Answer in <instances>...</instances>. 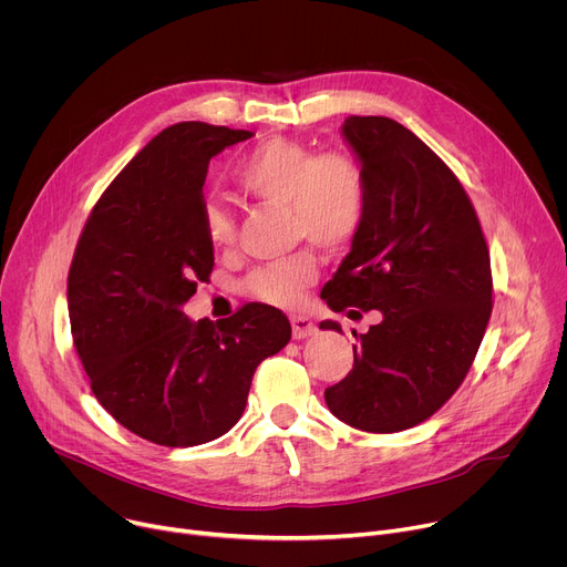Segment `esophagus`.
I'll list each match as a JSON object with an SVG mask.
<instances>
[{
	"mask_svg": "<svg viewBox=\"0 0 567 567\" xmlns=\"http://www.w3.org/2000/svg\"><path fill=\"white\" fill-rule=\"evenodd\" d=\"M290 327H292V338H297V340L309 338L316 333V324L307 316H292Z\"/></svg>",
	"mask_w": 567,
	"mask_h": 567,
	"instance_id": "obj_1",
	"label": "esophagus"
}]
</instances>
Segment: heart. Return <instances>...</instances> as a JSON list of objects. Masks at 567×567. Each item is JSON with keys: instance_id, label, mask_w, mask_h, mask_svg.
I'll return each instance as SVG.
<instances>
[{"instance_id": "1", "label": "heart", "mask_w": 567, "mask_h": 567, "mask_svg": "<svg viewBox=\"0 0 567 567\" xmlns=\"http://www.w3.org/2000/svg\"><path fill=\"white\" fill-rule=\"evenodd\" d=\"M243 193L266 204L286 206L292 213L297 236H309L322 249L336 251L350 243L365 215L363 169L344 152L313 154L290 138L260 143L236 169ZM204 234L213 247H229L236 225L231 210L220 202H208L202 213ZM318 279V258L301 249L286 260L251 270L243 290L270 307H297Z\"/></svg>"}]
</instances>
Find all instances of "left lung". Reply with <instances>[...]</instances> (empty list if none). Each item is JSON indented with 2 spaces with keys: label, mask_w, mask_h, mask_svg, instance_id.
Wrapping results in <instances>:
<instances>
[{
  "label": "left lung",
  "mask_w": 567,
  "mask_h": 567,
  "mask_svg": "<svg viewBox=\"0 0 567 567\" xmlns=\"http://www.w3.org/2000/svg\"><path fill=\"white\" fill-rule=\"evenodd\" d=\"M365 177L352 249L322 288L336 313L379 311L354 344V368L324 390L354 429L393 433L439 411L463 383L493 311L491 254L454 177L413 132L381 115L340 126ZM320 329L340 331L333 320Z\"/></svg>",
  "instance_id": "8db88e82"
}]
</instances>
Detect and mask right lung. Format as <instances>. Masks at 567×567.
<instances>
[{
    "label": "right lung",
    "mask_w": 567,
    "mask_h": 567,
    "mask_svg": "<svg viewBox=\"0 0 567 567\" xmlns=\"http://www.w3.org/2000/svg\"><path fill=\"white\" fill-rule=\"evenodd\" d=\"M251 136L204 122L163 128L104 190L72 258L68 313L93 393L156 445L220 439L240 420L258 363L290 340L288 318L268 303L217 322L182 311L213 270L208 163Z\"/></svg>",
    "instance_id": "right-lung-1"
}]
</instances>
